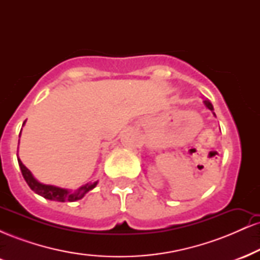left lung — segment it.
<instances>
[{
  "mask_svg": "<svg viewBox=\"0 0 260 260\" xmlns=\"http://www.w3.org/2000/svg\"><path fill=\"white\" fill-rule=\"evenodd\" d=\"M203 103H204V105H205V106H207V109H209V110H210V111H211V112H213V115H214V116H215V117H216L215 112H214V107H213V105H211V103H210V101H209V100H204V101H203Z\"/></svg>",
  "mask_w": 260,
  "mask_h": 260,
  "instance_id": "left-lung-1",
  "label": "left lung"
}]
</instances>
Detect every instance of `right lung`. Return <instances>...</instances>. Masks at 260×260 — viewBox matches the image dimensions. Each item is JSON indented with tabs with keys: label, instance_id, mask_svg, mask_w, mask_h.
<instances>
[{
	"label": "right lung",
	"instance_id": "obj_1",
	"mask_svg": "<svg viewBox=\"0 0 260 260\" xmlns=\"http://www.w3.org/2000/svg\"><path fill=\"white\" fill-rule=\"evenodd\" d=\"M25 124L23 123V126ZM20 137V134H19ZM18 156V154H17ZM18 164H19L20 171H22L23 177L28 186L31 188V190H34L35 193L39 196L44 197L45 199H49V201H56V202H76L82 199L89 190H91L92 188L96 187L98 181L95 182H89V183L83 184L82 187H79L78 189L72 190V189H67V188H61L57 186H52V184H44L41 182H39L37 178L32 176V174L29 171L28 169L23 165V162L20 161L19 157H18Z\"/></svg>",
	"mask_w": 260,
	"mask_h": 260
}]
</instances>
